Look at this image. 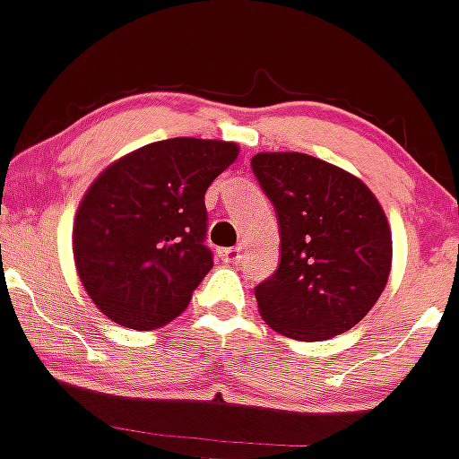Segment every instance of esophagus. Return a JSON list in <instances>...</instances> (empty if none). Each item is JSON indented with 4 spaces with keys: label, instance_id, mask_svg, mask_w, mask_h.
<instances>
[{
    "label": "esophagus",
    "instance_id": "esophagus-1",
    "mask_svg": "<svg viewBox=\"0 0 459 459\" xmlns=\"http://www.w3.org/2000/svg\"><path fill=\"white\" fill-rule=\"evenodd\" d=\"M221 255L226 257V262H239V259H242V247L226 248V251H221Z\"/></svg>",
    "mask_w": 459,
    "mask_h": 459
}]
</instances>
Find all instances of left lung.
<instances>
[{"instance_id":"obj_1","label":"left lung","mask_w":459,"mask_h":459,"mask_svg":"<svg viewBox=\"0 0 459 459\" xmlns=\"http://www.w3.org/2000/svg\"><path fill=\"white\" fill-rule=\"evenodd\" d=\"M280 226V266L255 286L259 316L302 342L353 328L386 286L391 229L375 195L346 170L304 152L251 160Z\"/></svg>"}]
</instances>
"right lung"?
Returning <instances> with one entry per match:
<instances>
[{"mask_svg":"<svg viewBox=\"0 0 459 459\" xmlns=\"http://www.w3.org/2000/svg\"><path fill=\"white\" fill-rule=\"evenodd\" d=\"M233 142L173 137L110 164L77 208L73 253L106 317L151 331L186 311L212 268L204 195L235 160Z\"/></svg>","mask_w":459,"mask_h":459,"instance_id":"1","label":"right lung"}]
</instances>
